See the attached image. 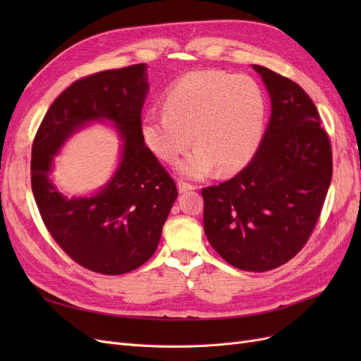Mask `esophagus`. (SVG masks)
Segmentation results:
<instances>
[{
    "mask_svg": "<svg viewBox=\"0 0 361 361\" xmlns=\"http://www.w3.org/2000/svg\"><path fill=\"white\" fill-rule=\"evenodd\" d=\"M178 190H179V192H188V191H194V190H195V185H191V183H188V182L179 180V182H178Z\"/></svg>",
    "mask_w": 361,
    "mask_h": 361,
    "instance_id": "1",
    "label": "esophagus"
}]
</instances>
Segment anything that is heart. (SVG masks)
<instances>
[{
  "label": "heart",
  "mask_w": 361,
  "mask_h": 361,
  "mask_svg": "<svg viewBox=\"0 0 361 361\" xmlns=\"http://www.w3.org/2000/svg\"><path fill=\"white\" fill-rule=\"evenodd\" d=\"M164 113H147L141 138L161 161L178 164L182 176L202 179L215 169L241 170L253 158L264 134L265 94L248 75L199 71L182 76L164 94ZM193 138L191 139L190 137Z\"/></svg>",
  "instance_id": "obj_1"
}]
</instances>
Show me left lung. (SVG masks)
<instances>
[{"label":"left lung","mask_w":361,"mask_h":361,"mask_svg":"<svg viewBox=\"0 0 361 361\" xmlns=\"http://www.w3.org/2000/svg\"><path fill=\"white\" fill-rule=\"evenodd\" d=\"M271 97L256 155L235 178L202 190L207 241L227 264L269 271L305 245L333 174L330 138L319 113L292 80L253 64Z\"/></svg>","instance_id":"8db88e82"}]
</instances>
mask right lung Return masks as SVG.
<instances>
[{
    "mask_svg": "<svg viewBox=\"0 0 361 361\" xmlns=\"http://www.w3.org/2000/svg\"><path fill=\"white\" fill-rule=\"evenodd\" d=\"M147 92L145 63L85 76L52 102L32 141L31 190L43 223L64 253L99 274H126L147 262L178 197L176 183L141 138ZM102 119L124 140L119 167L96 195L68 200L49 178L53 157L76 130Z\"/></svg>",
    "mask_w": 361,
    "mask_h": 361,
    "instance_id": "add662e5",
    "label": "right lung"
}]
</instances>
